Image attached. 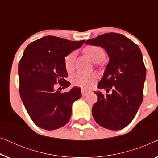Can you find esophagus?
Returning a JSON list of instances; mask_svg holds the SVG:
<instances>
[{"label":"esophagus","instance_id":"obj_1","mask_svg":"<svg viewBox=\"0 0 158 158\" xmlns=\"http://www.w3.org/2000/svg\"><path fill=\"white\" fill-rule=\"evenodd\" d=\"M81 93H82V96H85L86 95H88V94H89L90 91L89 90H86L85 89H81Z\"/></svg>","mask_w":158,"mask_h":158}]
</instances>
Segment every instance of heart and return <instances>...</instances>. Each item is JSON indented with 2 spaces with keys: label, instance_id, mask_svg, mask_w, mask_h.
<instances>
[{
  "label": "heart",
  "instance_id": "obj_1",
  "mask_svg": "<svg viewBox=\"0 0 158 158\" xmlns=\"http://www.w3.org/2000/svg\"><path fill=\"white\" fill-rule=\"evenodd\" d=\"M84 52L90 59L94 62H99L104 59L105 52L100 47L88 46L84 49ZM75 52H71L65 56L64 59V64L68 72H70L74 68ZM97 79V75L95 73H86L77 72L71 76L70 81L73 85L82 88H89L93 85Z\"/></svg>",
  "mask_w": 158,
  "mask_h": 158
}]
</instances>
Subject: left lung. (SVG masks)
Instances as JSON below:
<instances>
[{"label":"left lung","mask_w":158,"mask_h":158,"mask_svg":"<svg viewBox=\"0 0 158 158\" xmlns=\"http://www.w3.org/2000/svg\"><path fill=\"white\" fill-rule=\"evenodd\" d=\"M86 44L103 47L109 56L92 114L98 124L111 130L126 127L137 114L143 99L146 68L139 47L117 33H106L86 41Z\"/></svg>","instance_id":"left-lung-1"}]
</instances>
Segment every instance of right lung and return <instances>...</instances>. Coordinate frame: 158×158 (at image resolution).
Returning a JSON list of instances; mask_svg holds the SVG:
<instances>
[{
  "mask_svg": "<svg viewBox=\"0 0 158 158\" xmlns=\"http://www.w3.org/2000/svg\"><path fill=\"white\" fill-rule=\"evenodd\" d=\"M84 42L47 36L31 42L23 52L19 63V93L30 118L40 128L54 130L70 120L73 103L81 97V89L61 93L56 88L70 85L64 59Z\"/></svg>",
  "mask_w": 158,
  "mask_h": 158,
  "instance_id": "1",
  "label": "right lung"
}]
</instances>
